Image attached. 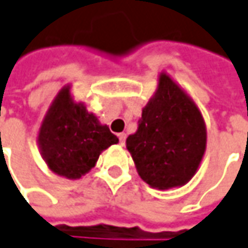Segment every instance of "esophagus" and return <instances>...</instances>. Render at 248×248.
<instances>
[{
  "instance_id": "1",
  "label": "esophagus",
  "mask_w": 248,
  "mask_h": 248,
  "mask_svg": "<svg viewBox=\"0 0 248 248\" xmlns=\"http://www.w3.org/2000/svg\"><path fill=\"white\" fill-rule=\"evenodd\" d=\"M118 138H119V144H121V145H124V142H126V134H124V133H121V134H118Z\"/></svg>"
}]
</instances>
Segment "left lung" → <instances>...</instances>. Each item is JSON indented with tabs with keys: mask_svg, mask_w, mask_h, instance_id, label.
Segmentation results:
<instances>
[{
	"mask_svg": "<svg viewBox=\"0 0 248 248\" xmlns=\"http://www.w3.org/2000/svg\"><path fill=\"white\" fill-rule=\"evenodd\" d=\"M126 146L138 175L149 186H182L194 176L206 148L203 118L187 93L161 73L157 91Z\"/></svg>",
	"mask_w": 248,
	"mask_h": 248,
	"instance_id": "1",
	"label": "left lung"
}]
</instances>
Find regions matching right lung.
Listing matches in <instances>:
<instances>
[{
	"label": "right lung",
	"instance_id": "right-lung-1",
	"mask_svg": "<svg viewBox=\"0 0 248 248\" xmlns=\"http://www.w3.org/2000/svg\"><path fill=\"white\" fill-rule=\"evenodd\" d=\"M38 142L53 172L78 179L95 167L104 149L117 144L118 138L81 103L73 102L66 87L47 111Z\"/></svg>",
	"mask_w": 248,
	"mask_h": 248
}]
</instances>
